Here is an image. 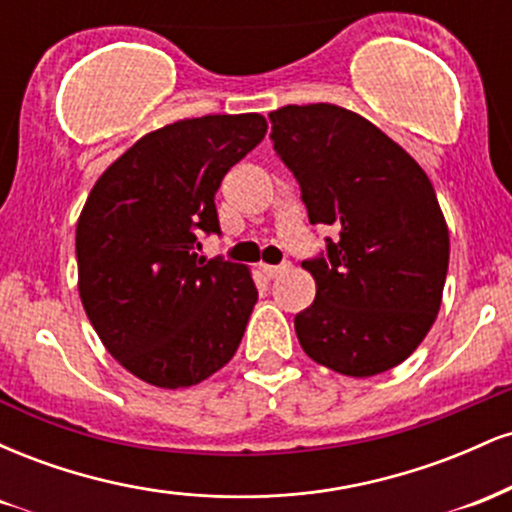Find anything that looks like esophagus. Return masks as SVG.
Masks as SVG:
<instances>
[{
  "instance_id": "esophagus-1",
  "label": "esophagus",
  "mask_w": 512,
  "mask_h": 512,
  "mask_svg": "<svg viewBox=\"0 0 512 512\" xmlns=\"http://www.w3.org/2000/svg\"><path fill=\"white\" fill-rule=\"evenodd\" d=\"M284 269H286V264H262V272L267 279H274V276H279Z\"/></svg>"
}]
</instances>
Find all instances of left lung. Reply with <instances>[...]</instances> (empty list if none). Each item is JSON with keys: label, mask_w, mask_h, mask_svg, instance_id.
<instances>
[{"label": "left lung", "mask_w": 512, "mask_h": 512, "mask_svg": "<svg viewBox=\"0 0 512 512\" xmlns=\"http://www.w3.org/2000/svg\"><path fill=\"white\" fill-rule=\"evenodd\" d=\"M276 156L301 187L325 250L303 260L317 293L293 320L313 361L351 378L402 363L431 330L450 236L436 190L402 146L330 103L269 113Z\"/></svg>", "instance_id": "1"}]
</instances>
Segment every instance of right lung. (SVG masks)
<instances>
[{"label": "right lung", "instance_id": "obj_1", "mask_svg": "<svg viewBox=\"0 0 512 512\" xmlns=\"http://www.w3.org/2000/svg\"><path fill=\"white\" fill-rule=\"evenodd\" d=\"M262 115H207L146 134L93 185L76 226L84 310L105 349L156 387H190L236 354L257 303L243 264L199 257L221 236L214 195L264 139Z\"/></svg>", "mask_w": 512, "mask_h": 512}]
</instances>
